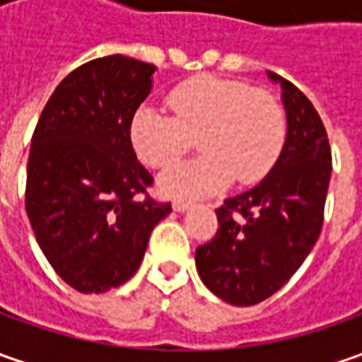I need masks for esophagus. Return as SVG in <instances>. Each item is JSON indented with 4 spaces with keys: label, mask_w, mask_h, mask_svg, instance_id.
I'll return each mask as SVG.
<instances>
[{
    "label": "esophagus",
    "mask_w": 362,
    "mask_h": 362,
    "mask_svg": "<svg viewBox=\"0 0 362 362\" xmlns=\"http://www.w3.org/2000/svg\"><path fill=\"white\" fill-rule=\"evenodd\" d=\"M191 205H193V203H189V202H175L173 209L175 211H187Z\"/></svg>",
    "instance_id": "34e87169"
}]
</instances>
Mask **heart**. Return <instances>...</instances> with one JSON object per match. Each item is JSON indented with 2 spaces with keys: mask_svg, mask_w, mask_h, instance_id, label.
<instances>
[{
  "mask_svg": "<svg viewBox=\"0 0 362 362\" xmlns=\"http://www.w3.org/2000/svg\"><path fill=\"white\" fill-rule=\"evenodd\" d=\"M173 117L141 106L131 120V143L151 169H165L199 139L202 159L165 171L159 189L173 199H199L270 173L286 139V115L270 92L245 82L199 74L167 96Z\"/></svg>",
  "mask_w": 362,
  "mask_h": 362,
  "instance_id": "b5f03b06",
  "label": "heart"
}]
</instances>
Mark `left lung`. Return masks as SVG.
Segmentation results:
<instances>
[{
    "label": "left lung",
    "mask_w": 362,
    "mask_h": 362,
    "mask_svg": "<svg viewBox=\"0 0 362 362\" xmlns=\"http://www.w3.org/2000/svg\"><path fill=\"white\" fill-rule=\"evenodd\" d=\"M288 132L282 153L256 187L217 207L216 238L195 250L203 284L233 306L270 298L310 254L325 221L332 155L313 103L282 76Z\"/></svg>",
    "instance_id": "8db88e82"
}]
</instances>
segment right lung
Wrapping results in <instances>:
<instances>
[{"mask_svg": "<svg viewBox=\"0 0 362 362\" xmlns=\"http://www.w3.org/2000/svg\"><path fill=\"white\" fill-rule=\"evenodd\" d=\"M153 72V64L120 54L82 64L56 86L35 124L25 211L52 268L84 294L131 280L153 228L171 214V203L146 193L153 175L131 143Z\"/></svg>", "mask_w": 362, "mask_h": 362, "instance_id": "add662e5", "label": "right lung"}]
</instances>
